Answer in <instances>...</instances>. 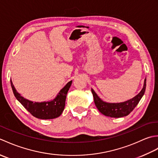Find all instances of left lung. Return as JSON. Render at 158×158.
Segmentation results:
<instances>
[{
    "mask_svg": "<svg viewBox=\"0 0 158 158\" xmlns=\"http://www.w3.org/2000/svg\"><path fill=\"white\" fill-rule=\"evenodd\" d=\"M146 89V79L144 81L143 88L138 94L134 98H131L127 101L122 102H106L103 100L97 95V94L92 88V93L94 97L95 105L98 109L99 111L105 116L110 117H122L127 116L132 111L136 106L138 105L140 99L142 98Z\"/></svg>",
    "mask_w": 158,
    "mask_h": 158,
    "instance_id": "1",
    "label": "left lung"
}]
</instances>
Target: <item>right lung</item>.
Returning <instances> with one entry per match:
<instances>
[{"label":"right lung","mask_w":158,"mask_h":158,"mask_svg":"<svg viewBox=\"0 0 158 158\" xmlns=\"http://www.w3.org/2000/svg\"><path fill=\"white\" fill-rule=\"evenodd\" d=\"M70 81L66 83L64 88L60 89L56 98L49 101L44 102H32L26 99L17 92L13 82L11 80V85L16 99L22 104V106L31 114L38 119H51L58 117L64 109L66 94L68 93L70 85L72 84Z\"/></svg>","instance_id":"right-lung-1"}]
</instances>
